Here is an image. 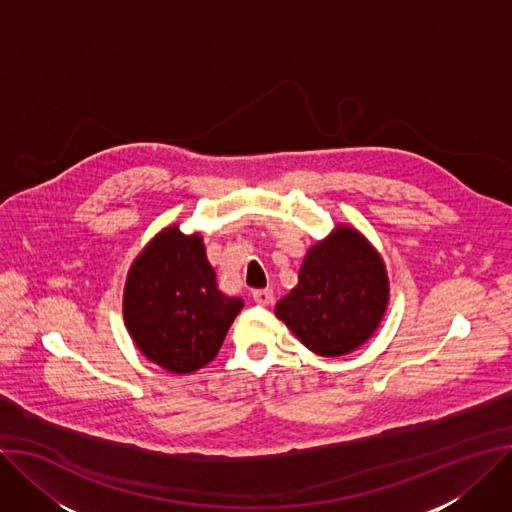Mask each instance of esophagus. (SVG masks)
<instances>
[{
    "label": "esophagus",
    "instance_id": "1",
    "mask_svg": "<svg viewBox=\"0 0 512 512\" xmlns=\"http://www.w3.org/2000/svg\"><path fill=\"white\" fill-rule=\"evenodd\" d=\"M253 300L259 304V306H269L273 302V292L271 290H255L253 292Z\"/></svg>",
    "mask_w": 512,
    "mask_h": 512
}]
</instances>
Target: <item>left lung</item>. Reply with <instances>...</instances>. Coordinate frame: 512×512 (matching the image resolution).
<instances>
[{"instance_id": "8db88e82", "label": "left lung", "mask_w": 512, "mask_h": 512, "mask_svg": "<svg viewBox=\"0 0 512 512\" xmlns=\"http://www.w3.org/2000/svg\"><path fill=\"white\" fill-rule=\"evenodd\" d=\"M388 302L382 255L357 228L337 224L306 251L298 286L275 304V316L312 353L343 357L374 337Z\"/></svg>"}]
</instances>
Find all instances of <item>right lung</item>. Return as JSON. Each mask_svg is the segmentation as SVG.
Listing matches in <instances>:
<instances>
[{"mask_svg": "<svg viewBox=\"0 0 512 512\" xmlns=\"http://www.w3.org/2000/svg\"><path fill=\"white\" fill-rule=\"evenodd\" d=\"M245 302L218 290L200 232L165 226L132 261L122 296L126 331L149 361L192 374L208 365Z\"/></svg>", "mask_w": 512, "mask_h": 512, "instance_id": "add662e5", "label": "right lung"}]
</instances>
